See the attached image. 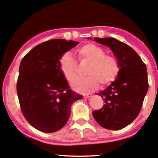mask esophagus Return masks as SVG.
Segmentation results:
<instances>
[{"label": "esophagus", "mask_w": 158, "mask_h": 158, "mask_svg": "<svg viewBox=\"0 0 158 158\" xmlns=\"http://www.w3.org/2000/svg\"><path fill=\"white\" fill-rule=\"evenodd\" d=\"M91 96H92V94H88L84 95V98H91Z\"/></svg>", "instance_id": "obj_1"}]
</instances>
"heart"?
<instances>
[{
    "instance_id": "obj_1",
    "label": "heart",
    "mask_w": 158,
    "mask_h": 158,
    "mask_svg": "<svg viewBox=\"0 0 158 158\" xmlns=\"http://www.w3.org/2000/svg\"><path fill=\"white\" fill-rule=\"evenodd\" d=\"M79 60L89 63L86 78L77 79L76 63L70 53H64L60 60V69L72 88L76 92L88 93L94 91L99 86L108 85L117 78L120 70L118 61L113 55H106L103 48L93 43H88L76 50Z\"/></svg>"
}]
</instances>
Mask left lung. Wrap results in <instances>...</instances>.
<instances>
[{
  "mask_svg": "<svg viewBox=\"0 0 158 158\" xmlns=\"http://www.w3.org/2000/svg\"><path fill=\"white\" fill-rule=\"evenodd\" d=\"M94 41L110 47L120 70L115 80L98 94L105 105L93 111V117L106 129H122L129 125L141 110L148 89L146 66L131 46L115 38L95 37Z\"/></svg>",
  "mask_w": 158,
  "mask_h": 158,
  "instance_id": "obj_1",
  "label": "left lung"
}]
</instances>
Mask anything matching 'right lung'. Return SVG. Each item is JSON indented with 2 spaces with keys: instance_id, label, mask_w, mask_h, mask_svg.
<instances>
[{
  "instance_id": "1",
  "label": "right lung",
  "mask_w": 158,
  "mask_h": 158,
  "mask_svg": "<svg viewBox=\"0 0 158 158\" xmlns=\"http://www.w3.org/2000/svg\"><path fill=\"white\" fill-rule=\"evenodd\" d=\"M79 42L55 39L37 45L22 58L17 94L22 113L32 127L44 133L67 124L72 103L82 98L70 89L60 69L62 55Z\"/></svg>"
}]
</instances>
